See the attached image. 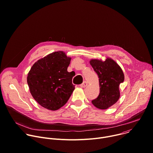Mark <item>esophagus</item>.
Masks as SVG:
<instances>
[{
    "mask_svg": "<svg viewBox=\"0 0 153 153\" xmlns=\"http://www.w3.org/2000/svg\"><path fill=\"white\" fill-rule=\"evenodd\" d=\"M87 85H88L87 82H86L85 81V82H83L81 85H80V86L81 88H85Z\"/></svg>",
    "mask_w": 153,
    "mask_h": 153,
    "instance_id": "1",
    "label": "esophagus"
}]
</instances>
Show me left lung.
<instances>
[{
    "label": "left lung",
    "mask_w": 153,
    "mask_h": 153,
    "mask_svg": "<svg viewBox=\"0 0 153 153\" xmlns=\"http://www.w3.org/2000/svg\"><path fill=\"white\" fill-rule=\"evenodd\" d=\"M89 63L99 78L100 93L92 101L100 109H107L115 104L120 97L119 86L124 80V74L120 66L112 59L105 61L92 59Z\"/></svg>",
    "instance_id": "obj_1"
}]
</instances>
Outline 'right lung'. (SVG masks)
Here are the masks:
<instances>
[{
    "label": "right lung",
    "instance_id": "right-lung-1",
    "mask_svg": "<svg viewBox=\"0 0 153 153\" xmlns=\"http://www.w3.org/2000/svg\"><path fill=\"white\" fill-rule=\"evenodd\" d=\"M71 58L62 51L38 60L27 74L30 92L42 107L56 111L64 106L75 89L73 76L67 71Z\"/></svg>",
    "mask_w": 153,
    "mask_h": 153
}]
</instances>
